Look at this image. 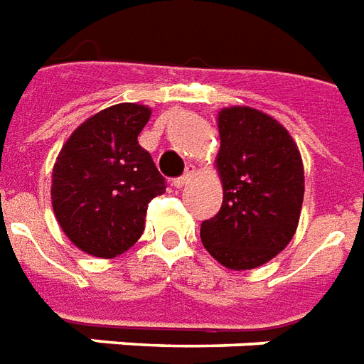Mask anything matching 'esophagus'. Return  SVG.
<instances>
[{"label": "esophagus", "mask_w": 364, "mask_h": 364, "mask_svg": "<svg viewBox=\"0 0 364 364\" xmlns=\"http://www.w3.org/2000/svg\"><path fill=\"white\" fill-rule=\"evenodd\" d=\"M193 177H195V168H193V166H189V168H187V171H185V175H181V177L173 179V187L175 189H183L185 185H189Z\"/></svg>", "instance_id": "34e87169"}]
</instances>
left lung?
Wrapping results in <instances>:
<instances>
[{
    "mask_svg": "<svg viewBox=\"0 0 364 364\" xmlns=\"http://www.w3.org/2000/svg\"><path fill=\"white\" fill-rule=\"evenodd\" d=\"M216 171L222 208L200 225L210 257L230 270H255L289 245L301 218L305 169L297 142L272 115L250 106L218 112Z\"/></svg>",
    "mask_w": 364,
    "mask_h": 364,
    "instance_id": "1",
    "label": "left lung"
}]
</instances>
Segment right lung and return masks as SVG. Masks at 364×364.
Wrapping results in <instances>:
<instances>
[{
    "label": "right lung",
    "instance_id": "1",
    "mask_svg": "<svg viewBox=\"0 0 364 364\" xmlns=\"http://www.w3.org/2000/svg\"><path fill=\"white\" fill-rule=\"evenodd\" d=\"M152 109L123 102L82 121L63 142L52 171V206L77 249L115 258L144 231L148 203L166 193L139 134Z\"/></svg>",
    "mask_w": 364,
    "mask_h": 364
}]
</instances>
